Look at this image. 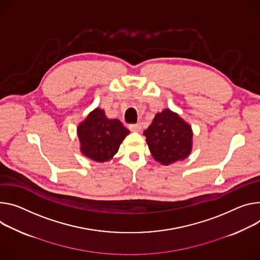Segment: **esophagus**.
<instances>
[{
  "instance_id": "esophagus-1",
  "label": "esophagus",
  "mask_w": 260,
  "mask_h": 260,
  "mask_svg": "<svg viewBox=\"0 0 260 260\" xmlns=\"http://www.w3.org/2000/svg\"><path fill=\"white\" fill-rule=\"evenodd\" d=\"M129 129L132 132H140L141 128H142V126H141V123H136V124H129Z\"/></svg>"
}]
</instances>
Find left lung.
I'll return each instance as SVG.
<instances>
[{
	"instance_id": "left-lung-1",
	"label": "left lung",
	"mask_w": 260,
	"mask_h": 260,
	"mask_svg": "<svg viewBox=\"0 0 260 260\" xmlns=\"http://www.w3.org/2000/svg\"><path fill=\"white\" fill-rule=\"evenodd\" d=\"M143 135L152 156L162 165L183 159L192 150L191 126L169 109L157 113Z\"/></svg>"
}]
</instances>
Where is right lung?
<instances>
[{"instance_id":"add662e5","label":"right lung","mask_w":260,"mask_h":260,"mask_svg":"<svg viewBox=\"0 0 260 260\" xmlns=\"http://www.w3.org/2000/svg\"><path fill=\"white\" fill-rule=\"evenodd\" d=\"M129 131L118 119H109L105 111L95 109L78 127L82 152L104 162L117 153Z\"/></svg>"}]
</instances>
